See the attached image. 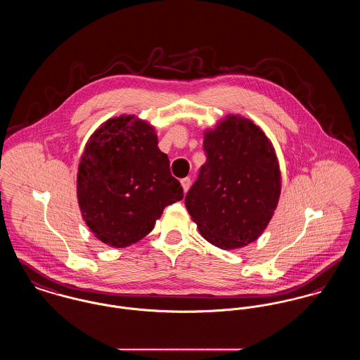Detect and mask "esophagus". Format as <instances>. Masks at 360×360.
Segmentation results:
<instances>
[{
    "label": "esophagus",
    "mask_w": 360,
    "mask_h": 360,
    "mask_svg": "<svg viewBox=\"0 0 360 360\" xmlns=\"http://www.w3.org/2000/svg\"><path fill=\"white\" fill-rule=\"evenodd\" d=\"M180 183H181V187H183L184 193H187V191H188V188H190V186H191V180H190L188 177H186V179H181V180H180Z\"/></svg>",
    "instance_id": "1"
}]
</instances>
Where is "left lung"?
<instances>
[{"mask_svg": "<svg viewBox=\"0 0 360 360\" xmlns=\"http://www.w3.org/2000/svg\"><path fill=\"white\" fill-rule=\"evenodd\" d=\"M206 162L186 195L200 235L220 249H238L266 229L281 196L275 148L253 121L227 115L203 137Z\"/></svg>", "mask_w": 360, "mask_h": 360, "instance_id": "obj_1", "label": "left lung"}]
</instances>
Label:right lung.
<instances>
[{
  "instance_id": "1",
  "label": "right lung",
  "mask_w": 360,
  "mask_h": 360,
  "mask_svg": "<svg viewBox=\"0 0 360 360\" xmlns=\"http://www.w3.org/2000/svg\"><path fill=\"white\" fill-rule=\"evenodd\" d=\"M86 226L103 243L127 248L150 233L183 188L158 148L155 128L136 115L101 124L89 137L77 173Z\"/></svg>"
}]
</instances>
